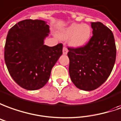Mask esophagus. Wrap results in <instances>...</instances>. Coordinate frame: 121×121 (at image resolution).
<instances>
[{
    "mask_svg": "<svg viewBox=\"0 0 121 121\" xmlns=\"http://www.w3.org/2000/svg\"><path fill=\"white\" fill-rule=\"evenodd\" d=\"M68 51H69L68 49H67L66 47H63V49H62V52H63V54H64V55H66V54L68 53Z\"/></svg>",
    "mask_w": 121,
    "mask_h": 121,
    "instance_id": "obj_1",
    "label": "esophagus"
}]
</instances>
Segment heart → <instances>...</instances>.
<instances>
[{
	"label": "heart",
	"mask_w": 121,
	"mask_h": 121,
	"mask_svg": "<svg viewBox=\"0 0 121 121\" xmlns=\"http://www.w3.org/2000/svg\"><path fill=\"white\" fill-rule=\"evenodd\" d=\"M91 30L87 25L72 24L63 31L61 36L63 39L71 37L70 44L74 47H82L86 45L90 38Z\"/></svg>",
	"instance_id": "obj_1"
}]
</instances>
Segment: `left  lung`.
Returning <instances> with one entry per match:
<instances>
[{
	"label": "left lung",
	"mask_w": 121,
	"mask_h": 121,
	"mask_svg": "<svg viewBox=\"0 0 121 121\" xmlns=\"http://www.w3.org/2000/svg\"><path fill=\"white\" fill-rule=\"evenodd\" d=\"M93 35L85 45L68 47L69 74L76 87L85 91L97 89L109 76L116 59L113 32L99 22H92Z\"/></svg>",
	"instance_id": "left-lung-1"
}]
</instances>
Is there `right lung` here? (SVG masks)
Wrapping results in <instances>:
<instances>
[{
    "instance_id": "obj_1",
    "label": "right lung",
    "mask_w": 121,
    "mask_h": 121,
    "mask_svg": "<svg viewBox=\"0 0 121 121\" xmlns=\"http://www.w3.org/2000/svg\"><path fill=\"white\" fill-rule=\"evenodd\" d=\"M49 33L45 21L24 20L10 29L4 47V60L12 79L27 90L40 89L62 54V44H43Z\"/></svg>"
}]
</instances>
